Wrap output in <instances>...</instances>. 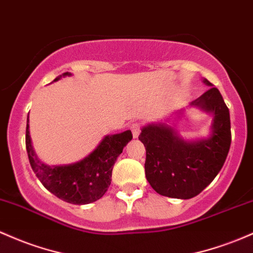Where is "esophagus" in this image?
I'll return each mask as SVG.
<instances>
[{
  "mask_svg": "<svg viewBox=\"0 0 253 253\" xmlns=\"http://www.w3.org/2000/svg\"><path fill=\"white\" fill-rule=\"evenodd\" d=\"M131 129H132V133H133V137L137 138L138 135H139V133H140L141 125L139 124V122H134V124L131 125Z\"/></svg>",
  "mask_w": 253,
  "mask_h": 253,
  "instance_id": "esophagus-1",
  "label": "esophagus"
}]
</instances>
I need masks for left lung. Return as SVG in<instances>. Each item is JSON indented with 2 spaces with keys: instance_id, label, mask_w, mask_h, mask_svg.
Instances as JSON below:
<instances>
[{
  "instance_id": "1",
  "label": "left lung",
  "mask_w": 253,
  "mask_h": 253,
  "mask_svg": "<svg viewBox=\"0 0 253 253\" xmlns=\"http://www.w3.org/2000/svg\"><path fill=\"white\" fill-rule=\"evenodd\" d=\"M203 82L210 87L191 105L212 114L209 138L185 141L167 124H151L141 129L139 140L146 150V180L162 196L196 197L215 179L228 155L232 141L229 109L220 91L209 80Z\"/></svg>"
}]
</instances>
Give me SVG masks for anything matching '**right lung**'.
Returning <instances> with one entry per match:
<instances>
[{
    "instance_id": "right-lung-1",
    "label": "right lung",
    "mask_w": 253,
    "mask_h": 253,
    "mask_svg": "<svg viewBox=\"0 0 253 253\" xmlns=\"http://www.w3.org/2000/svg\"><path fill=\"white\" fill-rule=\"evenodd\" d=\"M67 76L71 73L66 72L54 82ZM132 138L131 131L105 135L99 145L84 160L67 166L50 167L36 156L30 137L29 119L26 125V150L36 176L57 198L78 205L92 203L103 197L112 181L114 163Z\"/></svg>"
}]
</instances>
